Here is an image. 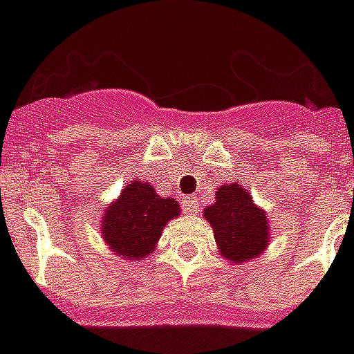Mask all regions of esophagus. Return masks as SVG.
Listing matches in <instances>:
<instances>
[{
    "label": "esophagus",
    "instance_id": "esophagus-1",
    "mask_svg": "<svg viewBox=\"0 0 354 354\" xmlns=\"http://www.w3.org/2000/svg\"><path fill=\"white\" fill-rule=\"evenodd\" d=\"M184 206H186V211H189V213H197V209H198L197 201H195L193 197L186 198V201H184Z\"/></svg>",
    "mask_w": 354,
    "mask_h": 354
}]
</instances>
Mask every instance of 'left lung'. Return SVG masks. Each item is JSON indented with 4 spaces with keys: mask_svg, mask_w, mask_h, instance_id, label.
<instances>
[{
    "mask_svg": "<svg viewBox=\"0 0 354 354\" xmlns=\"http://www.w3.org/2000/svg\"><path fill=\"white\" fill-rule=\"evenodd\" d=\"M213 206L204 209L211 223L220 256L232 263H245L258 258L268 245L267 214L258 207L241 184L220 186Z\"/></svg>",
    "mask_w": 354,
    "mask_h": 354,
    "instance_id": "8db88e82",
    "label": "left lung"
}]
</instances>
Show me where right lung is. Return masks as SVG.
I'll return each instance as SVG.
<instances>
[{
    "mask_svg": "<svg viewBox=\"0 0 354 354\" xmlns=\"http://www.w3.org/2000/svg\"><path fill=\"white\" fill-rule=\"evenodd\" d=\"M179 214L175 198L159 197L152 184L136 179L105 209L102 236L113 252L136 261L153 252L168 220Z\"/></svg>",
    "mask_w": 354,
    "mask_h": 354,
    "instance_id": "obj_1",
    "label": "right lung"
}]
</instances>
